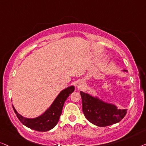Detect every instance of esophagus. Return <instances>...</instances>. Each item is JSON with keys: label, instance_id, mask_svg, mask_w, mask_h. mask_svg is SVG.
<instances>
[{"label": "esophagus", "instance_id": "obj_1", "mask_svg": "<svg viewBox=\"0 0 146 146\" xmlns=\"http://www.w3.org/2000/svg\"><path fill=\"white\" fill-rule=\"evenodd\" d=\"M83 82L80 81L77 85V88H78V89H81V88L83 87Z\"/></svg>", "mask_w": 146, "mask_h": 146}]
</instances>
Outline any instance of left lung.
<instances>
[{
  "label": "left lung",
  "mask_w": 146,
  "mask_h": 146,
  "mask_svg": "<svg viewBox=\"0 0 146 146\" xmlns=\"http://www.w3.org/2000/svg\"><path fill=\"white\" fill-rule=\"evenodd\" d=\"M80 94L82 98L83 114L90 122L96 126H110L120 122L126 116V109H118L114 104L106 103L82 91Z\"/></svg>",
  "instance_id": "1"
}]
</instances>
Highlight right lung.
<instances>
[{"mask_svg": "<svg viewBox=\"0 0 146 146\" xmlns=\"http://www.w3.org/2000/svg\"><path fill=\"white\" fill-rule=\"evenodd\" d=\"M75 90L73 86H71L63 90L58 94L52 105L44 114L35 118H24L18 114L14 108V111L19 120L28 128L38 132H47L56 126L59 117L62 112L63 106L65 100Z\"/></svg>", "mask_w": 146, "mask_h": 146, "instance_id": "add662e5", "label": "right lung"}]
</instances>
